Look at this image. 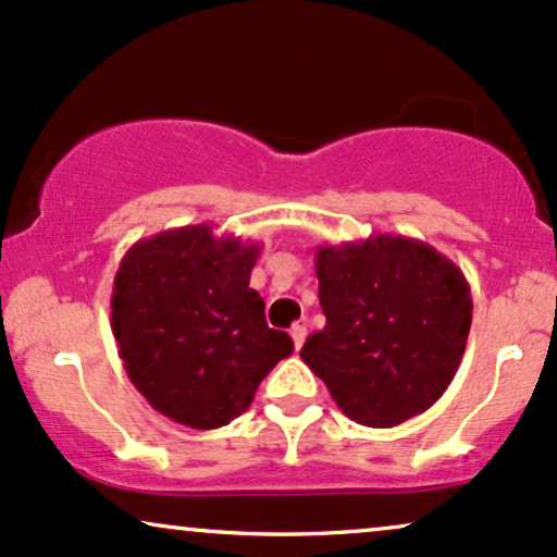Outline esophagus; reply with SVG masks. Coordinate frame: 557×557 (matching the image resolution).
<instances>
[{
  "instance_id": "1",
  "label": "esophagus",
  "mask_w": 557,
  "mask_h": 557,
  "mask_svg": "<svg viewBox=\"0 0 557 557\" xmlns=\"http://www.w3.org/2000/svg\"><path fill=\"white\" fill-rule=\"evenodd\" d=\"M306 326H302V323H295V326L290 329V336H293V344H295V349H300L302 347V342H306Z\"/></svg>"
}]
</instances>
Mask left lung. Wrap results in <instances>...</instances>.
Segmentation results:
<instances>
[{"instance_id":"left-lung-1","label":"left lung","mask_w":557,"mask_h":557,"mask_svg":"<svg viewBox=\"0 0 557 557\" xmlns=\"http://www.w3.org/2000/svg\"><path fill=\"white\" fill-rule=\"evenodd\" d=\"M326 326L300 349L351 421L388 429L453 383L473 321L470 285L419 238L372 234L315 249Z\"/></svg>"}]
</instances>
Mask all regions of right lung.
Returning a JSON list of instances; mask_svg holds the SVG:
<instances>
[{"label":"right lung","mask_w":557,"mask_h":557,"mask_svg":"<svg viewBox=\"0 0 557 557\" xmlns=\"http://www.w3.org/2000/svg\"><path fill=\"white\" fill-rule=\"evenodd\" d=\"M262 246L197 223L140 238L112 283V334L140 396L166 419L218 429L255 400L274 364L293 355L267 326L249 287Z\"/></svg>","instance_id":"right-lung-1"}]
</instances>
